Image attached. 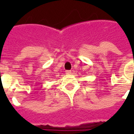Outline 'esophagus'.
<instances>
[{
    "label": "esophagus",
    "instance_id": "obj_1",
    "mask_svg": "<svg viewBox=\"0 0 134 134\" xmlns=\"http://www.w3.org/2000/svg\"><path fill=\"white\" fill-rule=\"evenodd\" d=\"M65 72H66V74H69L71 73V71H69V70H67V71H65Z\"/></svg>",
    "mask_w": 134,
    "mask_h": 134
}]
</instances>
